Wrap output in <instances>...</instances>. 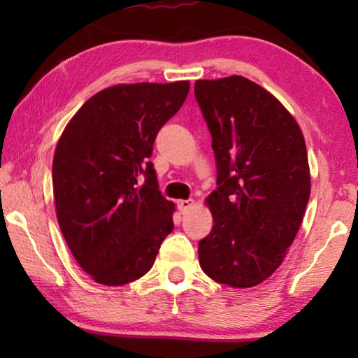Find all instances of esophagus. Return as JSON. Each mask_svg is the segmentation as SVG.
Masks as SVG:
<instances>
[{
  "mask_svg": "<svg viewBox=\"0 0 358 358\" xmlns=\"http://www.w3.org/2000/svg\"><path fill=\"white\" fill-rule=\"evenodd\" d=\"M177 207L180 210V213H186V211L192 207V201L191 199H181V201L177 202Z\"/></svg>",
  "mask_w": 358,
  "mask_h": 358,
  "instance_id": "obj_1",
  "label": "esophagus"
}]
</instances>
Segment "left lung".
Wrapping results in <instances>:
<instances>
[{"label":"left lung","mask_w":358,"mask_h":358,"mask_svg":"<svg viewBox=\"0 0 358 358\" xmlns=\"http://www.w3.org/2000/svg\"><path fill=\"white\" fill-rule=\"evenodd\" d=\"M194 94L217 169L199 262L216 282L257 286L282 264L310 201L305 138L273 94L241 76L197 80Z\"/></svg>","instance_id":"left-lung-1"}]
</instances>
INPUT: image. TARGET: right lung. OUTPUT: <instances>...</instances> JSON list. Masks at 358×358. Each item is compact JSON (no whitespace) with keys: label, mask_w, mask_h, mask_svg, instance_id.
<instances>
[{"label":"right lung","mask_w":358,"mask_h":358,"mask_svg":"<svg viewBox=\"0 0 358 358\" xmlns=\"http://www.w3.org/2000/svg\"><path fill=\"white\" fill-rule=\"evenodd\" d=\"M187 93V80L115 85L85 102L59 137L52 166L58 224L96 282L138 280L172 232L175 207L161 196L150 157Z\"/></svg>","instance_id":"add662e5"}]
</instances>
